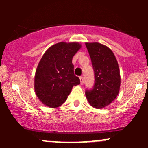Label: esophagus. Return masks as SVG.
<instances>
[{
    "instance_id": "esophagus-1",
    "label": "esophagus",
    "mask_w": 148,
    "mask_h": 148,
    "mask_svg": "<svg viewBox=\"0 0 148 148\" xmlns=\"http://www.w3.org/2000/svg\"><path fill=\"white\" fill-rule=\"evenodd\" d=\"M80 81H81V84H84V77L83 76H80Z\"/></svg>"
}]
</instances>
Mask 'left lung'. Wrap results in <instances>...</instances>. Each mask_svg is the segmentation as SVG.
Wrapping results in <instances>:
<instances>
[{
	"mask_svg": "<svg viewBox=\"0 0 148 148\" xmlns=\"http://www.w3.org/2000/svg\"><path fill=\"white\" fill-rule=\"evenodd\" d=\"M95 74V84L86 90L88 102L96 108L108 106L118 96L120 86L118 64L112 51L101 44L86 43Z\"/></svg>",
	"mask_w": 148,
	"mask_h": 148,
	"instance_id": "1",
	"label": "left lung"
}]
</instances>
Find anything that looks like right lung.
<instances>
[{"label": "right lung", "instance_id": "1", "mask_svg": "<svg viewBox=\"0 0 148 148\" xmlns=\"http://www.w3.org/2000/svg\"><path fill=\"white\" fill-rule=\"evenodd\" d=\"M81 48L76 42H60L47 49L39 62L35 76V91L44 104L51 108L62 105L80 84L74 74L72 58Z\"/></svg>", "mask_w": 148, "mask_h": 148}]
</instances>
